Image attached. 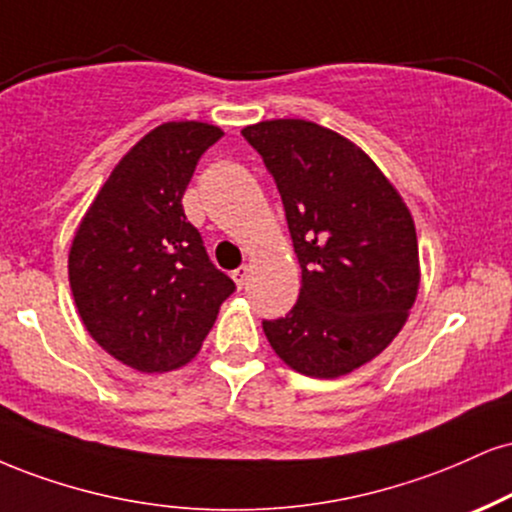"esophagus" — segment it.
Segmentation results:
<instances>
[{"mask_svg":"<svg viewBox=\"0 0 512 512\" xmlns=\"http://www.w3.org/2000/svg\"><path fill=\"white\" fill-rule=\"evenodd\" d=\"M231 276H233V281H236V286L243 288L245 283H248V279H250V267H248V264H243V267H238Z\"/></svg>","mask_w":512,"mask_h":512,"instance_id":"1","label":"esophagus"}]
</instances>
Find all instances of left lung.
I'll use <instances>...</instances> for the list:
<instances>
[{
    "label": "left lung",
    "instance_id": "8db88e82",
    "mask_svg": "<svg viewBox=\"0 0 512 512\" xmlns=\"http://www.w3.org/2000/svg\"><path fill=\"white\" fill-rule=\"evenodd\" d=\"M279 188L303 269L298 303L262 322L295 372L336 379L398 336L420 291L415 221L362 147L305 119L245 126Z\"/></svg>",
    "mask_w": 512,
    "mask_h": 512
}]
</instances>
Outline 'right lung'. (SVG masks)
Listing matches in <instances>:
<instances>
[{
    "mask_svg": "<svg viewBox=\"0 0 512 512\" xmlns=\"http://www.w3.org/2000/svg\"><path fill=\"white\" fill-rule=\"evenodd\" d=\"M221 135L202 121L152 128L119 159L71 240L80 322L138 372L188 365L236 288L209 262L181 205L197 159Z\"/></svg>",
    "mask_w": 512,
    "mask_h": 512,
    "instance_id": "1",
    "label": "right lung"
}]
</instances>
